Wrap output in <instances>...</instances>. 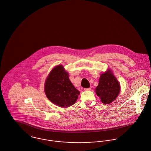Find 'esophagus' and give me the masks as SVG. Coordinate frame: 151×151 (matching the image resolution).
I'll use <instances>...</instances> for the list:
<instances>
[{
  "instance_id": "obj_1",
  "label": "esophagus",
  "mask_w": 151,
  "mask_h": 151,
  "mask_svg": "<svg viewBox=\"0 0 151 151\" xmlns=\"http://www.w3.org/2000/svg\"><path fill=\"white\" fill-rule=\"evenodd\" d=\"M84 90L86 91H89L91 90V88H85V89H84Z\"/></svg>"
}]
</instances>
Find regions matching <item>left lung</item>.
<instances>
[{
  "instance_id": "obj_1",
  "label": "left lung",
  "mask_w": 151,
  "mask_h": 151,
  "mask_svg": "<svg viewBox=\"0 0 151 151\" xmlns=\"http://www.w3.org/2000/svg\"><path fill=\"white\" fill-rule=\"evenodd\" d=\"M95 91L104 104H110L117 98L120 91V86L110 70L101 75Z\"/></svg>"
}]
</instances>
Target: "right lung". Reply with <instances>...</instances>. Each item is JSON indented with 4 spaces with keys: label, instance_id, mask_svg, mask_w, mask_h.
Returning <instances> with one entry per match:
<instances>
[{
    "label": "right lung",
    "instance_id": "right-lung-1",
    "mask_svg": "<svg viewBox=\"0 0 151 151\" xmlns=\"http://www.w3.org/2000/svg\"><path fill=\"white\" fill-rule=\"evenodd\" d=\"M44 90L48 99L61 107L73 105L80 94L70 81L68 73L62 65L57 66L51 70L45 81Z\"/></svg>",
    "mask_w": 151,
    "mask_h": 151
}]
</instances>
